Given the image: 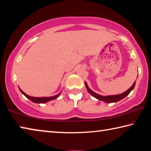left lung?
<instances>
[{
    "label": "left lung",
    "instance_id": "left-lung-1",
    "mask_svg": "<svg viewBox=\"0 0 151 151\" xmlns=\"http://www.w3.org/2000/svg\"><path fill=\"white\" fill-rule=\"evenodd\" d=\"M135 84H136V82L133 83V85H132L128 90H126V92H123L122 94H117V95H110V96H102V95L96 94V92H94L92 91V90H90L89 88V87L88 86L87 83L85 82L86 88L88 92L92 96H94V98H96V99L99 100V101H104V102H105V103H116V102L119 101L120 100L124 99L125 97L127 96V95L130 93V92L132 91V90L134 89V86H135Z\"/></svg>",
    "mask_w": 151,
    "mask_h": 151
}]
</instances>
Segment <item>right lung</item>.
<instances>
[{"instance_id": "right-lung-1", "label": "right lung", "mask_w": 151, "mask_h": 151, "mask_svg": "<svg viewBox=\"0 0 151 151\" xmlns=\"http://www.w3.org/2000/svg\"><path fill=\"white\" fill-rule=\"evenodd\" d=\"M20 90V91L24 95L25 97H27V99H29L30 101L33 102V103H47V102L50 101H52V100H55V99H57L58 96H59V94H58L57 95H55V96H50V97H33V96H30L29 95H27L22 91V90Z\"/></svg>"}]
</instances>
